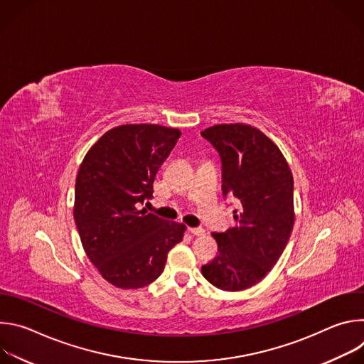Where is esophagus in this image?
Instances as JSON below:
<instances>
[{"label": "esophagus", "instance_id": "34e87169", "mask_svg": "<svg viewBox=\"0 0 364 364\" xmlns=\"http://www.w3.org/2000/svg\"><path fill=\"white\" fill-rule=\"evenodd\" d=\"M188 232L193 235V236H204L205 230L203 228H190Z\"/></svg>", "mask_w": 364, "mask_h": 364}]
</instances>
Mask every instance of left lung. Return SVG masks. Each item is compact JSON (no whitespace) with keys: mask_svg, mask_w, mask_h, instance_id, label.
Masks as SVG:
<instances>
[{"mask_svg":"<svg viewBox=\"0 0 364 364\" xmlns=\"http://www.w3.org/2000/svg\"><path fill=\"white\" fill-rule=\"evenodd\" d=\"M201 136L219 152L223 196L239 207L236 225L213 233L219 253L201 272L219 289L242 291L267 277L288 243L294 178L279 148L253 127L215 125Z\"/></svg>","mask_w":364,"mask_h":364,"instance_id":"left-lung-1","label":"left lung"}]
</instances>
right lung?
Returning a JSON list of instances; mask_svg holds the SVG:
<instances>
[{"instance_id":"1","label":"right lung","mask_w":364,"mask_h":364,"mask_svg":"<svg viewBox=\"0 0 364 364\" xmlns=\"http://www.w3.org/2000/svg\"><path fill=\"white\" fill-rule=\"evenodd\" d=\"M181 132L160 125H121L103 134L79 168L73 216L83 249L100 275L118 288L157 279L186 226L139 204L149 200L161 164Z\"/></svg>"}]
</instances>
